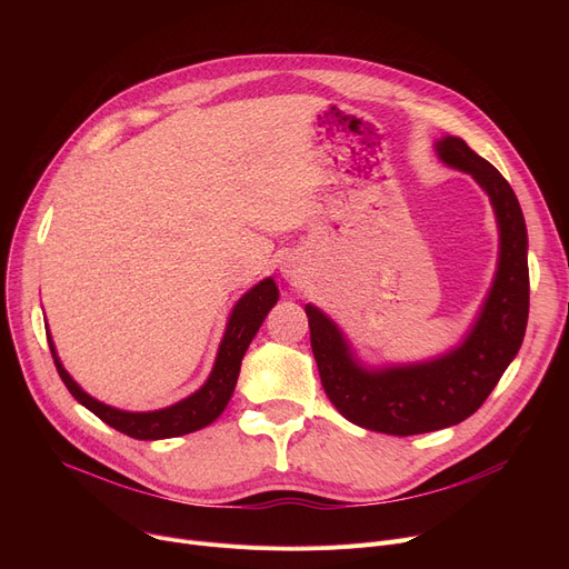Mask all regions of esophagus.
<instances>
[{
    "instance_id": "esophagus-1",
    "label": "esophagus",
    "mask_w": 569,
    "mask_h": 569,
    "mask_svg": "<svg viewBox=\"0 0 569 569\" xmlns=\"http://www.w3.org/2000/svg\"><path fill=\"white\" fill-rule=\"evenodd\" d=\"M288 277H292V274H288Z\"/></svg>"
}]
</instances>
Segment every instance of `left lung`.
I'll return each instance as SVG.
<instances>
[{"instance_id": "left-lung-1", "label": "left lung", "mask_w": 569, "mask_h": 569, "mask_svg": "<svg viewBox=\"0 0 569 569\" xmlns=\"http://www.w3.org/2000/svg\"><path fill=\"white\" fill-rule=\"evenodd\" d=\"M433 149L447 168L470 174L489 196L498 223L496 274L466 337L429 360L371 367L330 316L313 305L305 309L325 395L348 422L390 436L463 422L512 365L528 322V232L512 187L457 136H442Z\"/></svg>"}]
</instances>
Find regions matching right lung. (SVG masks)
Here are the masks:
<instances>
[{
    "mask_svg": "<svg viewBox=\"0 0 569 569\" xmlns=\"http://www.w3.org/2000/svg\"><path fill=\"white\" fill-rule=\"evenodd\" d=\"M277 300H279V288L272 277L262 279L251 290H247L242 297H239L237 305L232 307V311L228 316L226 332L219 343L214 367H212V371H209L200 390H196L187 399L177 401L168 408L144 410V412L122 410V408H114L94 397H89L82 387L69 376L62 360H59L48 327H46V335H48V346L52 352L57 373L64 380L67 390L73 395V399L78 403H82L87 410H92L99 420H103L108 427L122 431L131 438L163 440V438L184 436V433H191L207 425H212L217 417L226 410V406L234 392L244 352H247L249 343L253 341L256 332L260 330V325L267 318V313L272 311V307L277 305Z\"/></svg>",
    "mask_w": 569,
    "mask_h": 569,
    "instance_id": "add662e5",
    "label": "right lung"
}]
</instances>
